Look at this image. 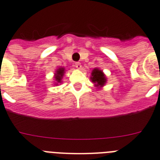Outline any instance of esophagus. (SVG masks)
Instances as JSON below:
<instances>
[{
    "instance_id": "esophagus-1",
    "label": "esophagus",
    "mask_w": 160,
    "mask_h": 160,
    "mask_svg": "<svg viewBox=\"0 0 160 160\" xmlns=\"http://www.w3.org/2000/svg\"><path fill=\"white\" fill-rule=\"evenodd\" d=\"M75 67L77 68V69H80L81 68V64L80 62H76L75 63Z\"/></svg>"
}]
</instances>
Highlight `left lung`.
I'll return each mask as SVG.
<instances>
[{"instance_id": "8db88e82", "label": "left lung", "mask_w": 160, "mask_h": 160, "mask_svg": "<svg viewBox=\"0 0 160 160\" xmlns=\"http://www.w3.org/2000/svg\"><path fill=\"white\" fill-rule=\"evenodd\" d=\"M92 81L93 83H96V86H101L104 85L105 82H106V78H105L104 75L102 72V71L97 69V68H95L94 70L92 72Z\"/></svg>"}]
</instances>
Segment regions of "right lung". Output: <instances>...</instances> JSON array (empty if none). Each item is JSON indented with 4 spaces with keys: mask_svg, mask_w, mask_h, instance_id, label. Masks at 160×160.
Listing matches in <instances>:
<instances>
[{
    "mask_svg": "<svg viewBox=\"0 0 160 160\" xmlns=\"http://www.w3.org/2000/svg\"><path fill=\"white\" fill-rule=\"evenodd\" d=\"M64 69L63 68H59L58 70H57V73L55 75V78L56 80H57L58 83H60V80L62 79L63 76H64Z\"/></svg>",
    "mask_w": 160,
    "mask_h": 160,
    "instance_id": "1",
    "label": "right lung"
}]
</instances>
